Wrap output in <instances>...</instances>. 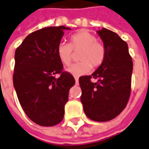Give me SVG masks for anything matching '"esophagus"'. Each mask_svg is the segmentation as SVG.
<instances>
[{
  "instance_id": "1",
  "label": "esophagus",
  "mask_w": 149,
  "mask_h": 149,
  "mask_svg": "<svg viewBox=\"0 0 149 149\" xmlns=\"http://www.w3.org/2000/svg\"><path fill=\"white\" fill-rule=\"evenodd\" d=\"M75 81H76V83H78V81H79V78L77 77H75Z\"/></svg>"
}]
</instances>
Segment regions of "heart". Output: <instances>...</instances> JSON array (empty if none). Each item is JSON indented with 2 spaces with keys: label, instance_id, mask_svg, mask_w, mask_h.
<instances>
[{
  "label": "heart",
  "instance_id": "heart-1",
  "mask_svg": "<svg viewBox=\"0 0 149 149\" xmlns=\"http://www.w3.org/2000/svg\"><path fill=\"white\" fill-rule=\"evenodd\" d=\"M72 49L80 50L81 62L70 66L67 71L74 76L88 73L92 68H97L103 63L105 57V48L96 41V38L86 30H81L71 37V44L61 42L57 48L60 62L68 66L72 59Z\"/></svg>",
  "mask_w": 149,
  "mask_h": 149
}]
</instances>
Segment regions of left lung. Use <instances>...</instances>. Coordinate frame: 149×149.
Masks as SVG:
<instances>
[{"label": "left lung", "mask_w": 149, "mask_h": 149, "mask_svg": "<svg viewBox=\"0 0 149 149\" xmlns=\"http://www.w3.org/2000/svg\"><path fill=\"white\" fill-rule=\"evenodd\" d=\"M97 33L105 46V57L91 76L79 78L81 101L89 119L105 122L119 116L129 101L133 62L128 44L117 33L105 28ZM91 77L97 81L92 83Z\"/></svg>", "instance_id": "1"}]
</instances>
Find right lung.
<instances>
[{
    "mask_svg": "<svg viewBox=\"0 0 149 149\" xmlns=\"http://www.w3.org/2000/svg\"><path fill=\"white\" fill-rule=\"evenodd\" d=\"M68 29L51 26L36 30L15 50L14 87L26 116L39 125L54 126L63 120L68 91L75 84L72 75L63 72L57 54L63 31Z\"/></svg>",
    "mask_w": 149,
    "mask_h": 149,
    "instance_id": "1",
    "label": "right lung"
}]
</instances>
